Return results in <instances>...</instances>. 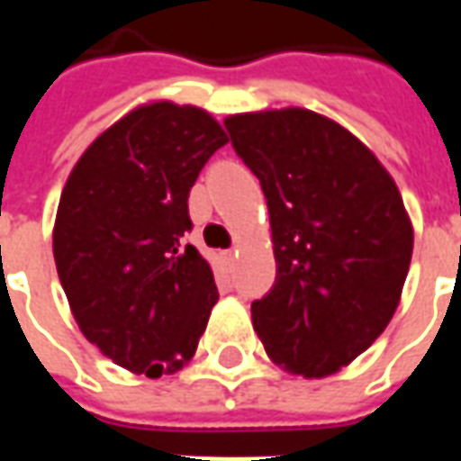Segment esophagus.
Returning <instances> with one entry per match:
<instances>
[{
	"instance_id": "obj_1",
	"label": "esophagus",
	"mask_w": 461,
	"mask_h": 461,
	"mask_svg": "<svg viewBox=\"0 0 461 461\" xmlns=\"http://www.w3.org/2000/svg\"><path fill=\"white\" fill-rule=\"evenodd\" d=\"M234 257H237V249H224V251H221V259H224V261H234Z\"/></svg>"
}]
</instances>
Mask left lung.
Returning <instances> with one entry per match:
<instances>
[{
	"label": "left lung",
	"mask_w": 461,
	"mask_h": 461,
	"mask_svg": "<svg viewBox=\"0 0 461 461\" xmlns=\"http://www.w3.org/2000/svg\"><path fill=\"white\" fill-rule=\"evenodd\" d=\"M224 125L269 204L276 281L251 303L254 329L291 375H333L375 343L402 296L415 234L400 190L326 115L279 108Z\"/></svg>",
	"instance_id": "left-lung-1"
}]
</instances>
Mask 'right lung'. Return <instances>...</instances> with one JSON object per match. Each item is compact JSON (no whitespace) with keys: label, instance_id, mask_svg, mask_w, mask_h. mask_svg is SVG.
<instances>
[{"label":"right lung","instance_id":"add662e5","mask_svg":"<svg viewBox=\"0 0 461 461\" xmlns=\"http://www.w3.org/2000/svg\"><path fill=\"white\" fill-rule=\"evenodd\" d=\"M230 138L204 108L148 101L95 138L66 180L54 261L78 329L131 373L187 366L220 294L187 197Z\"/></svg>","mask_w":461,"mask_h":461}]
</instances>
